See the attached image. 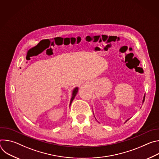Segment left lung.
I'll use <instances>...</instances> for the list:
<instances>
[{
  "instance_id": "obj_1",
  "label": "left lung",
  "mask_w": 159,
  "mask_h": 159,
  "mask_svg": "<svg viewBox=\"0 0 159 159\" xmlns=\"http://www.w3.org/2000/svg\"><path fill=\"white\" fill-rule=\"evenodd\" d=\"M145 95H144V96H143V101H142V102H143V103L144 102V101H145ZM128 120H129V119H128V120H127L126 121V122L127 121H128Z\"/></svg>"
}]
</instances>
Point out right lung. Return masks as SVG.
Wrapping results in <instances>:
<instances>
[{
  "instance_id": "obj_1",
  "label": "right lung",
  "mask_w": 159,
  "mask_h": 159,
  "mask_svg": "<svg viewBox=\"0 0 159 159\" xmlns=\"http://www.w3.org/2000/svg\"><path fill=\"white\" fill-rule=\"evenodd\" d=\"M77 92H78V87H75L74 90H73V92H72V97L71 98V100H70V106L71 105V103L72 102L73 100L74 99L76 94H77Z\"/></svg>"
}]
</instances>
